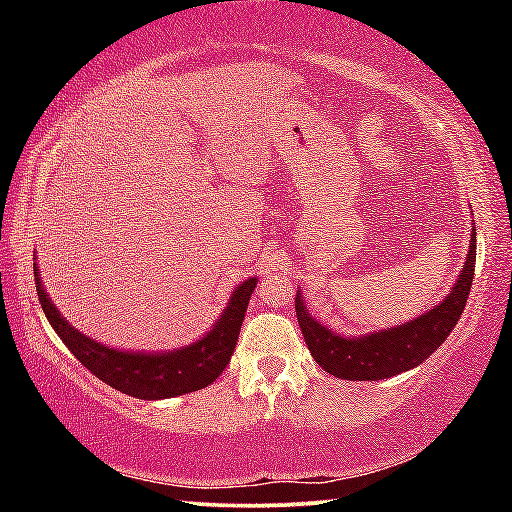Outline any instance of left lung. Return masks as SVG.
Instances as JSON below:
<instances>
[{
  "label": "left lung",
  "instance_id": "left-lung-1",
  "mask_svg": "<svg viewBox=\"0 0 512 512\" xmlns=\"http://www.w3.org/2000/svg\"><path fill=\"white\" fill-rule=\"evenodd\" d=\"M474 241L476 237L472 232L470 253L465 257V266L452 287V293L427 314L418 316L406 325L386 329V332L366 334L359 336V339H343L332 329L316 323L309 316L305 302L298 296L296 316L311 357L329 375L350 381H377L420 366L424 359L431 357L443 345L463 314L467 293H470L474 280Z\"/></svg>",
  "mask_w": 512,
  "mask_h": 512
}]
</instances>
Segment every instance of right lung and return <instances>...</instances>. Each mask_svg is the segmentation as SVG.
<instances>
[{"label":"right lung","instance_id":"obj_1","mask_svg":"<svg viewBox=\"0 0 512 512\" xmlns=\"http://www.w3.org/2000/svg\"><path fill=\"white\" fill-rule=\"evenodd\" d=\"M36 275V289L42 311H45L51 327L56 329L60 341L67 350L88 368L94 377L106 381L108 386L117 388L137 400H167V397L185 395L201 391L210 386L221 375L223 368L230 363L232 352L239 339V329L244 323V314L255 291L257 280L250 277L239 284L225 307L223 316L201 341L183 350H173L164 354H144V352H121L88 339L79 329H74L67 320L58 314L54 302L47 298L42 289L38 266L33 268Z\"/></svg>","mask_w":512,"mask_h":512}]
</instances>
